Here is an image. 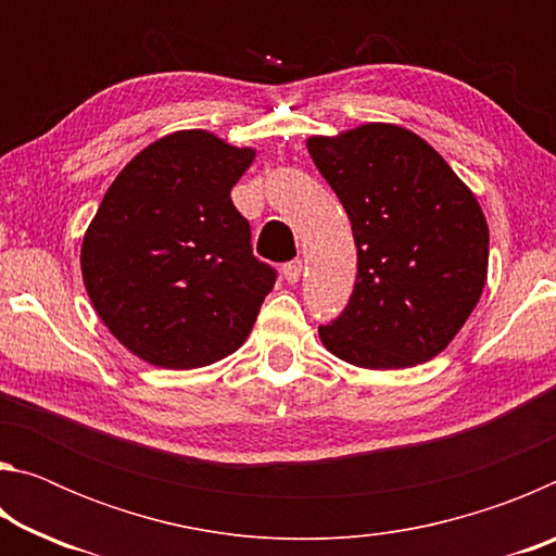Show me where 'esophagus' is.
<instances>
[{
    "label": "esophagus",
    "instance_id": "1",
    "mask_svg": "<svg viewBox=\"0 0 556 556\" xmlns=\"http://www.w3.org/2000/svg\"><path fill=\"white\" fill-rule=\"evenodd\" d=\"M301 271H304V262L301 260H294V262H287L285 267H281V275H285V279L289 281V285H296Z\"/></svg>",
    "mask_w": 556,
    "mask_h": 556
}]
</instances>
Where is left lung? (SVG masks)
I'll return each instance as SVG.
<instances>
[{"mask_svg":"<svg viewBox=\"0 0 556 556\" xmlns=\"http://www.w3.org/2000/svg\"><path fill=\"white\" fill-rule=\"evenodd\" d=\"M308 154L353 225L357 277L345 312L318 328L328 353L370 370L437 357L488 277V223L434 147L390 122L308 137Z\"/></svg>","mask_w":556,"mask_h":556,"instance_id":"obj_1","label":"left lung"}]
</instances>
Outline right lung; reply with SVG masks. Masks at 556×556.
Returning a JSON list of instances; mask_svg holds the SVG:
<instances>
[{
    "mask_svg": "<svg viewBox=\"0 0 556 556\" xmlns=\"http://www.w3.org/2000/svg\"><path fill=\"white\" fill-rule=\"evenodd\" d=\"M255 149L208 129L144 147L110 184L80 244L108 331L144 363L193 370L238 351L275 287L230 191Z\"/></svg>",
    "mask_w": 556,
    "mask_h": 556,
    "instance_id": "add662e5",
    "label": "right lung"
}]
</instances>
